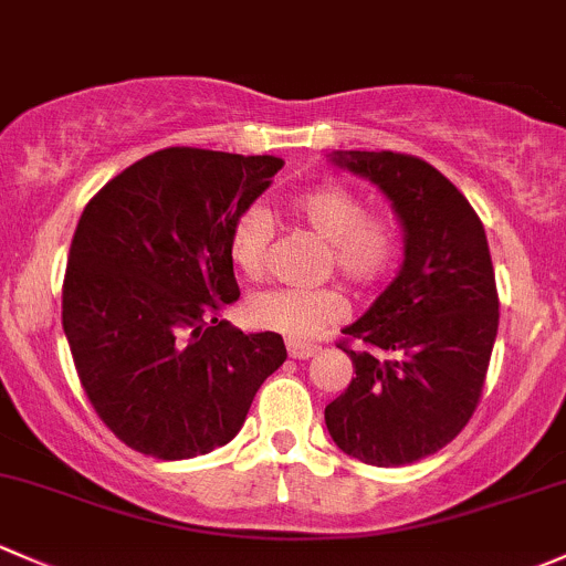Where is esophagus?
<instances>
[{"instance_id": "esophagus-1", "label": "esophagus", "mask_w": 566, "mask_h": 566, "mask_svg": "<svg viewBox=\"0 0 566 566\" xmlns=\"http://www.w3.org/2000/svg\"><path fill=\"white\" fill-rule=\"evenodd\" d=\"M287 353H290V358H295V360H308L314 353H317V347H314V344H303V342H287Z\"/></svg>"}]
</instances>
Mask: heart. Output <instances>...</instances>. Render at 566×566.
Here are the masks:
<instances>
[{
    "label": "heart",
    "instance_id": "b5f03b06",
    "mask_svg": "<svg viewBox=\"0 0 566 566\" xmlns=\"http://www.w3.org/2000/svg\"><path fill=\"white\" fill-rule=\"evenodd\" d=\"M295 222L328 243L325 273L336 271L347 284L371 290L388 279L398 258V233L390 219L366 211V200L349 187L317 184L295 192L287 200ZM273 224L265 208L247 206L235 213L228 230V254L235 271L247 279H260L268 268ZM349 303L336 287L290 290L268 287L252 293L243 303V317L260 331L282 333L303 342L328 325L342 323Z\"/></svg>",
    "mask_w": 566,
    "mask_h": 566
}]
</instances>
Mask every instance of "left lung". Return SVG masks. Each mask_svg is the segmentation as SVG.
Listing matches in <instances>:
<instances>
[{"mask_svg": "<svg viewBox=\"0 0 566 566\" xmlns=\"http://www.w3.org/2000/svg\"><path fill=\"white\" fill-rule=\"evenodd\" d=\"M333 163L377 184L407 235L398 276L338 347L355 377L325 407L347 455L403 467L453 442L485 388L499 293L480 217L450 178L398 151H336ZM358 340L360 348H353Z\"/></svg>", "mask_w": 566, "mask_h": 566, "instance_id": "obj_1", "label": "left lung"}]
</instances>
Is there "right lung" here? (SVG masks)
<instances>
[{
    "mask_svg": "<svg viewBox=\"0 0 566 566\" xmlns=\"http://www.w3.org/2000/svg\"><path fill=\"white\" fill-rule=\"evenodd\" d=\"M279 157L170 146L111 178L83 208L62 325L94 412L143 455L181 461L241 431L282 366L279 333L230 328L228 230L282 170Z\"/></svg>",
    "mask_w": 566,
    "mask_h": 566,
    "instance_id": "1",
    "label": "right lung"
}]
</instances>
